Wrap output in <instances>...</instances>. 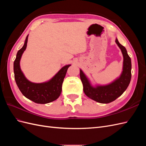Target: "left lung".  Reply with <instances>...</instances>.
<instances>
[{"label": "left lung", "instance_id": "8db88e82", "mask_svg": "<svg viewBox=\"0 0 146 146\" xmlns=\"http://www.w3.org/2000/svg\"><path fill=\"white\" fill-rule=\"evenodd\" d=\"M116 43L121 50L123 57L122 72L119 78L106 85L92 86L86 75L80 69V76L83 86V91L88 98L99 103L108 104L121 96L129 86L131 77V58L125 47L116 39Z\"/></svg>", "mask_w": 146, "mask_h": 146}]
</instances>
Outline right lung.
Instances as JSON below:
<instances>
[{
	"mask_svg": "<svg viewBox=\"0 0 146 146\" xmlns=\"http://www.w3.org/2000/svg\"><path fill=\"white\" fill-rule=\"evenodd\" d=\"M28 36L29 35L26 37L23 47L17 52L14 61L15 81L22 94L26 98L36 104L50 103L60 96L64 78L70 64L64 66L50 80L40 83L31 82L26 78L20 67V60L27 47Z\"/></svg>",
	"mask_w": 146,
	"mask_h": 146,
	"instance_id": "add662e5",
	"label": "right lung"
}]
</instances>
